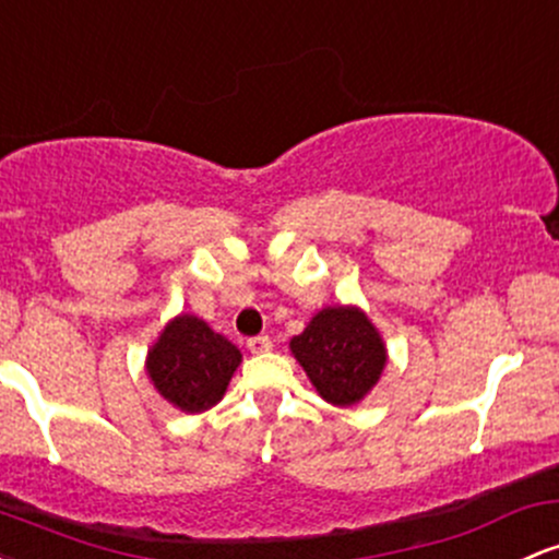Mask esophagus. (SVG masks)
I'll return each instance as SVG.
<instances>
[{
	"instance_id": "34e87169",
	"label": "esophagus",
	"mask_w": 559,
	"mask_h": 559,
	"mask_svg": "<svg viewBox=\"0 0 559 559\" xmlns=\"http://www.w3.org/2000/svg\"><path fill=\"white\" fill-rule=\"evenodd\" d=\"M247 347L251 349V353H267V349L273 347V342H270V336L260 334V336H251V340H247Z\"/></svg>"
}]
</instances>
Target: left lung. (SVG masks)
<instances>
[{
  "mask_svg": "<svg viewBox=\"0 0 559 559\" xmlns=\"http://www.w3.org/2000/svg\"><path fill=\"white\" fill-rule=\"evenodd\" d=\"M292 353L323 401L349 406L377 384L388 364L382 336L355 308L321 310L292 340Z\"/></svg>",
  "mask_w": 559,
  "mask_h": 559,
  "instance_id": "8db88e82",
  "label": "left lung"
}]
</instances>
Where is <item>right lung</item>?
Wrapping results in <instances>:
<instances>
[{
    "instance_id": "right-lung-1",
    "label": "right lung",
    "mask_w": 559,
    "mask_h": 559,
    "mask_svg": "<svg viewBox=\"0 0 559 559\" xmlns=\"http://www.w3.org/2000/svg\"><path fill=\"white\" fill-rule=\"evenodd\" d=\"M238 364V347L195 316L175 318L148 353L156 390L190 414L212 408L225 395Z\"/></svg>"
}]
</instances>
